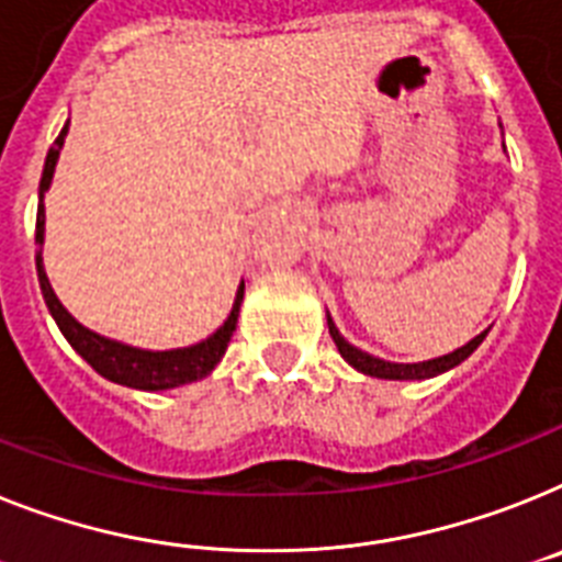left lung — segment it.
<instances>
[{
    "label": "left lung",
    "instance_id": "obj_1",
    "mask_svg": "<svg viewBox=\"0 0 562 562\" xmlns=\"http://www.w3.org/2000/svg\"><path fill=\"white\" fill-rule=\"evenodd\" d=\"M328 334H331L337 351L342 353V360H346L348 366H353L357 371H362V374L380 376V380H428V376H437L442 374V371L460 366L465 357L474 353V348L483 342L488 331L477 334L471 342H465V346L457 348V351L446 353V357H437V360H426V362H385L380 360V357H371L369 351H360L357 346H351V342L337 331V325H334L331 317H328Z\"/></svg>",
    "mask_w": 562,
    "mask_h": 562
}]
</instances>
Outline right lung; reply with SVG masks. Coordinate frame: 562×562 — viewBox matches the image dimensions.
Instances as JSON below:
<instances>
[{
	"mask_svg": "<svg viewBox=\"0 0 562 562\" xmlns=\"http://www.w3.org/2000/svg\"><path fill=\"white\" fill-rule=\"evenodd\" d=\"M68 125L70 122H65V128L59 131L56 143L48 150V159H45V171H42L40 182V211H36V243H40V251H36V277H40V289L42 296H45L50 317L56 319V325H59V331L70 342V348L97 374H102L111 383L128 385V389L139 391H165L186 383H196V380L209 376L216 369V362L223 360L225 348H228L231 334L237 331L245 282H239L237 300H234V308H231L228 319L209 339H202V342L188 348H171V351H145V348H134L125 346V342H116V339L99 337L97 331L85 328L82 323L70 317L68 308L59 303V296L50 289L48 273H45V266H42V243H45V205H42V200H45V191H48L50 179H54L56 159H59V150L65 145V136H68Z\"/></svg>",
	"mask_w": 562,
	"mask_h": 562,
	"instance_id": "right-lung-1",
	"label": "right lung"
}]
</instances>
